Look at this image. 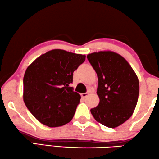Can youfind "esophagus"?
<instances>
[{"label": "esophagus", "instance_id": "34e87169", "mask_svg": "<svg viewBox=\"0 0 159 159\" xmlns=\"http://www.w3.org/2000/svg\"><path fill=\"white\" fill-rule=\"evenodd\" d=\"M88 95H89V93H82V94H81V96H82V98H86L87 97H88Z\"/></svg>", "mask_w": 159, "mask_h": 159}]
</instances>
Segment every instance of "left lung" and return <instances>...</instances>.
Masks as SVG:
<instances>
[{"label":"left lung","instance_id":"8db88e82","mask_svg":"<svg viewBox=\"0 0 159 159\" xmlns=\"http://www.w3.org/2000/svg\"><path fill=\"white\" fill-rule=\"evenodd\" d=\"M87 58L98 78L97 94L100 102L90 110L91 113L103 125L118 127L130 118L137 105V75L129 63L116 52H94Z\"/></svg>","mask_w":159,"mask_h":159}]
</instances>
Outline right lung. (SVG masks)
Listing matches in <instances>:
<instances>
[{"instance_id": "add662e5", "label": "right lung", "mask_w": 159, "mask_h": 159, "mask_svg": "<svg viewBox=\"0 0 159 159\" xmlns=\"http://www.w3.org/2000/svg\"><path fill=\"white\" fill-rule=\"evenodd\" d=\"M85 55L53 49L27 67L24 77V101L43 125L59 127L72 120L81 97L73 91V72Z\"/></svg>"}]
</instances>
